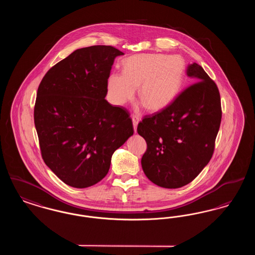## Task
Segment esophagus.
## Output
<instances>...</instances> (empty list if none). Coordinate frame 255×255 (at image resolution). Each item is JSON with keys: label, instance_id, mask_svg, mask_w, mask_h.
Returning <instances> with one entry per match:
<instances>
[{"label": "esophagus", "instance_id": "obj_1", "mask_svg": "<svg viewBox=\"0 0 255 255\" xmlns=\"http://www.w3.org/2000/svg\"><path fill=\"white\" fill-rule=\"evenodd\" d=\"M132 122H133V131H134V133H135V132H136L137 124H138V122H139V119H138L137 117H135V116H133V117H132Z\"/></svg>", "mask_w": 255, "mask_h": 255}]
</instances>
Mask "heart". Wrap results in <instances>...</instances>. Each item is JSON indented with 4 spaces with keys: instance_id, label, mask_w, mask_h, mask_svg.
<instances>
[{
    "instance_id": "1",
    "label": "heart",
    "mask_w": 255,
    "mask_h": 255,
    "mask_svg": "<svg viewBox=\"0 0 255 255\" xmlns=\"http://www.w3.org/2000/svg\"><path fill=\"white\" fill-rule=\"evenodd\" d=\"M180 56L149 53L135 54L122 62V73H111L107 90L112 102L123 106L137 97L149 112L166 108L176 97L183 74Z\"/></svg>"
}]
</instances>
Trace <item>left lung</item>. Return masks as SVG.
<instances>
[{
    "mask_svg": "<svg viewBox=\"0 0 255 255\" xmlns=\"http://www.w3.org/2000/svg\"><path fill=\"white\" fill-rule=\"evenodd\" d=\"M186 75L194 84L137 126L147 143L143 172L164 188L186 185L206 167L221 124V99L214 81L197 63L188 64Z\"/></svg>",
    "mask_w": 255,
    "mask_h": 255,
    "instance_id": "left-lung-1",
    "label": "left lung"
}]
</instances>
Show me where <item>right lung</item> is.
I'll return each instance as SVG.
<instances>
[{
  "label": "right lung",
  "instance_id": "obj_1",
  "mask_svg": "<svg viewBox=\"0 0 255 255\" xmlns=\"http://www.w3.org/2000/svg\"><path fill=\"white\" fill-rule=\"evenodd\" d=\"M123 54L111 46L76 49L39 85L34 123L42 157L70 186L100 182L114 152L133 135L128 112L105 99L112 66Z\"/></svg>",
  "mask_w": 255,
  "mask_h": 255
}]
</instances>
